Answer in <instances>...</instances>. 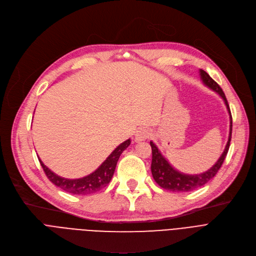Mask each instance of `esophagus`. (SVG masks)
<instances>
[{
    "instance_id": "34e87169",
    "label": "esophagus",
    "mask_w": 256,
    "mask_h": 256,
    "mask_svg": "<svg viewBox=\"0 0 256 256\" xmlns=\"http://www.w3.org/2000/svg\"><path fill=\"white\" fill-rule=\"evenodd\" d=\"M150 130L146 128H138L135 132V140L136 142H140V140H148L150 138Z\"/></svg>"
}]
</instances>
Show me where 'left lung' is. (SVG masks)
<instances>
[{
	"mask_svg": "<svg viewBox=\"0 0 256 256\" xmlns=\"http://www.w3.org/2000/svg\"><path fill=\"white\" fill-rule=\"evenodd\" d=\"M200 78L202 82L208 86L211 90H213L214 92L218 93L219 96L223 99L225 105H226L228 112L230 114V135H228V140L226 146H225L224 151L218 161L213 165V168H210L208 170L200 174H186L183 172H180L176 170H174L170 162L165 159L156 144L153 142H150V144H151L152 148V164H151V172L153 174V178L155 180V182L163 189H166L172 192H188L191 190L196 189L198 187L204 186L210 180H212L218 170H220L221 165L223 164V161L228 155L230 144V140H232V112L230 110V105L226 100V97H225L222 88L220 86L211 78L210 75L204 71L202 69L200 70Z\"/></svg>",
	"mask_w": 256,
	"mask_h": 256,
	"instance_id": "1",
	"label": "left lung"
}]
</instances>
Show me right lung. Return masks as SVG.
Here are the masks:
<instances>
[{
    "label": "right lung",
    "mask_w": 256,
    "mask_h": 256,
    "mask_svg": "<svg viewBox=\"0 0 256 256\" xmlns=\"http://www.w3.org/2000/svg\"><path fill=\"white\" fill-rule=\"evenodd\" d=\"M130 142L131 140H127L118 146L95 172L80 178H65L60 176L52 172L48 166H45L40 158L38 159L45 174L52 184L71 194L88 195L96 193L108 185L114 176L120 156L129 146Z\"/></svg>",
    "instance_id": "1"
}]
</instances>
